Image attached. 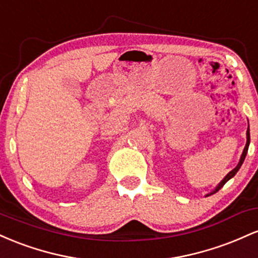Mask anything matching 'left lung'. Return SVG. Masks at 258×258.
Segmentation results:
<instances>
[{"label":"left lung","mask_w":258,"mask_h":258,"mask_svg":"<svg viewBox=\"0 0 258 258\" xmlns=\"http://www.w3.org/2000/svg\"><path fill=\"white\" fill-rule=\"evenodd\" d=\"M248 144H250V130L247 128V131H246V146H245V148H244V152H242V154H241V158H240V160H239V164L236 165V167H235V168H233V170L230 171V172L228 173L227 176L224 177V178L221 180V183H220V184H218L217 186H216V188H215V190H212L211 193H210V194H206V197H210V195L215 194L216 191H218V190H220V189H221L222 186H223L224 184H226V183L228 182V180H229L230 178H233V177L235 176L236 172H238V171H239V168L241 167V165H242V162H244L245 158H246L247 149H248Z\"/></svg>","instance_id":"left-lung-1"}]
</instances>
